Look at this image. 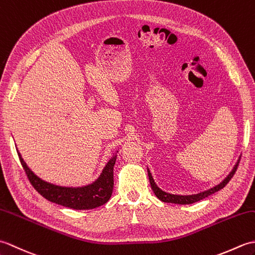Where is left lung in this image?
Segmentation results:
<instances>
[{
	"label": "left lung",
	"instance_id": "1",
	"mask_svg": "<svg viewBox=\"0 0 255 255\" xmlns=\"http://www.w3.org/2000/svg\"><path fill=\"white\" fill-rule=\"evenodd\" d=\"M239 161L240 158L238 159L237 163L235 164V166L232 167L231 172L229 173L228 175H227L223 181H221L217 185H215L214 187H211L207 191H204V192H200L197 194H192V195H176V194H171V193H167L162 191V189L156 185V183L154 182L152 174H151L150 170L148 169V175H149V181L151 184V187H152V191L155 194V196L158 197L161 202H164V203H171V204H177V205H189V204H194L196 202H199V200H202L206 197L210 196V195H213L214 193L220 191L221 188H224L228 182L231 180V177L235 175V173L237 171V167L238 164H239Z\"/></svg>",
	"mask_w": 255,
	"mask_h": 255
}]
</instances>
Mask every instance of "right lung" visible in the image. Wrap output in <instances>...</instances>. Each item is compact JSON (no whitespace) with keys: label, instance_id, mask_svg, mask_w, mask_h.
<instances>
[{"label":"right lung","instance_id":"right-lung-1","mask_svg":"<svg viewBox=\"0 0 255 255\" xmlns=\"http://www.w3.org/2000/svg\"><path fill=\"white\" fill-rule=\"evenodd\" d=\"M117 152L118 150L108 160L100 176L94 182L83 186H61L37 176L26 164L17 150L20 163L36 191L49 202L78 210L100 207L110 200L114 187V165L117 159Z\"/></svg>","mask_w":255,"mask_h":255}]
</instances>
